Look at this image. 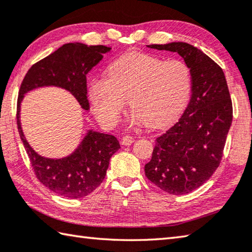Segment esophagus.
I'll list each match as a JSON object with an SVG mask.
<instances>
[{
	"label": "esophagus",
	"instance_id": "obj_1",
	"mask_svg": "<svg viewBox=\"0 0 252 252\" xmlns=\"http://www.w3.org/2000/svg\"><path fill=\"white\" fill-rule=\"evenodd\" d=\"M133 142H134V139L132 138L131 135H126V136H123V139H122L123 145H131Z\"/></svg>",
	"mask_w": 252,
	"mask_h": 252
}]
</instances>
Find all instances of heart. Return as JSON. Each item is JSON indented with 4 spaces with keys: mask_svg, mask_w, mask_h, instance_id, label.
<instances>
[{
    "mask_svg": "<svg viewBox=\"0 0 252 252\" xmlns=\"http://www.w3.org/2000/svg\"><path fill=\"white\" fill-rule=\"evenodd\" d=\"M191 87V70L181 59L165 61L154 55L130 53L109 65L107 79L90 82L89 99L106 126L117 125L130 99L135 121L161 127L184 110Z\"/></svg>",
    "mask_w": 252,
    "mask_h": 252,
    "instance_id": "b5f03b06",
    "label": "heart"
}]
</instances>
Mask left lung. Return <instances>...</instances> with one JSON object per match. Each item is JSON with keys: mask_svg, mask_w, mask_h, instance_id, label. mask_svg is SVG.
Segmentation results:
<instances>
[{"mask_svg": "<svg viewBox=\"0 0 252 252\" xmlns=\"http://www.w3.org/2000/svg\"><path fill=\"white\" fill-rule=\"evenodd\" d=\"M149 48L177 53L189 66L193 87L178 122L155 143L145 176L162 190L183 195L198 189L217 170L232 121V103L225 74L193 45L173 42Z\"/></svg>", "mask_w": 252, "mask_h": 252, "instance_id": "1", "label": "left lung"}]
</instances>
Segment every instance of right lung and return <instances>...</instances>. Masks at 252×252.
Wrapping results in <instances>:
<instances>
[{
  "label": "right lung",
  "instance_id": "add662e5",
  "mask_svg": "<svg viewBox=\"0 0 252 252\" xmlns=\"http://www.w3.org/2000/svg\"><path fill=\"white\" fill-rule=\"evenodd\" d=\"M111 47L82 43L63 45L34 63L22 81L17 99V129L39 182L63 197L82 198L104 180L112 155L120 149L114 135L90 129L68 157L48 158L35 152L25 139L21 126V103L24 94L42 87H58L74 95L84 110H89L87 74L100 63Z\"/></svg>",
  "mask_w": 252,
  "mask_h": 252
}]
</instances>
